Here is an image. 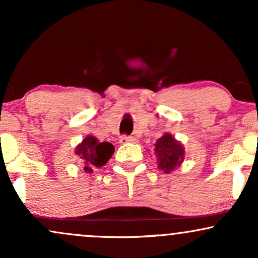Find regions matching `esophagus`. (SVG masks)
I'll list each match as a JSON object with an SVG mask.
<instances>
[{"label": "esophagus", "instance_id": "34e87169", "mask_svg": "<svg viewBox=\"0 0 258 258\" xmlns=\"http://www.w3.org/2000/svg\"><path fill=\"white\" fill-rule=\"evenodd\" d=\"M120 142L121 143H133V142H136V138L132 136H121Z\"/></svg>", "mask_w": 258, "mask_h": 258}]
</instances>
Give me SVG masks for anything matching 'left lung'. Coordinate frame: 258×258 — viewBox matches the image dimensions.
<instances>
[{
  "label": "left lung",
  "instance_id": "obj_1",
  "mask_svg": "<svg viewBox=\"0 0 258 258\" xmlns=\"http://www.w3.org/2000/svg\"><path fill=\"white\" fill-rule=\"evenodd\" d=\"M154 146V152L158 158V166L165 173H170L174 168L180 166L184 160V148L170 133H165Z\"/></svg>",
  "mask_w": 258,
  "mask_h": 258
}]
</instances>
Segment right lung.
Returning a JSON list of instances; mask_svg holds the SVG:
<instances>
[{
    "label": "right lung",
    "mask_w": 258,
    "mask_h": 258,
    "mask_svg": "<svg viewBox=\"0 0 258 258\" xmlns=\"http://www.w3.org/2000/svg\"><path fill=\"white\" fill-rule=\"evenodd\" d=\"M115 152V148L109 142H98L93 136H87L76 147L75 153L82 159L86 172H92L94 167L104 166Z\"/></svg>",
    "instance_id": "add662e5"
}]
</instances>
